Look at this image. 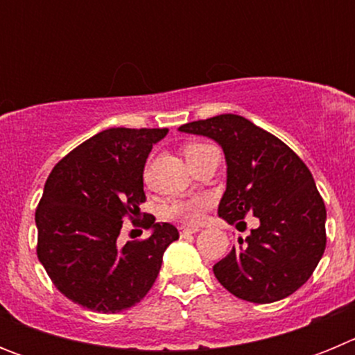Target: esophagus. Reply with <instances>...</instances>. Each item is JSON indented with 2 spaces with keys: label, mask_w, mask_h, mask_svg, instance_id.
<instances>
[{
  "label": "esophagus",
  "mask_w": 355,
  "mask_h": 355,
  "mask_svg": "<svg viewBox=\"0 0 355 355\" xmlns=\"http://www.w3.org/2000/svg\"><path fill=\"white\" fill-rule=\"evenodd\" d=\"M199 231V227H188V225H181L180 234L181 236H188V234H196Z\"/></svg>",
  "instance_id": "1"
}]
</instances>
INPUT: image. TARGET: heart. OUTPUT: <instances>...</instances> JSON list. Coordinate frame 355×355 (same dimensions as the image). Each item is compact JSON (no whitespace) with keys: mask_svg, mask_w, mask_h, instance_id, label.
<instances>
[{"mask_svg":"<svg viewBox=\"0 0 355 355\" xmlns=\"http://www.w3.org/2000/svg\"><path fill=\"white\" fill-rule=\"evenodd\" d=\"M205 144H188L184 146V156L188 158H192L196 153L202 150ZM206 208V200L205 199H190V200H175L172 202L171 206L167 208V216L172 218V220H180L184 222V224H190V225H196L199 224L200 216H202V211Z\"/></svg>","mask_w":355,"mask_h":355,"instance_id":"b5f03b06","label":"heart"}]
</instances>
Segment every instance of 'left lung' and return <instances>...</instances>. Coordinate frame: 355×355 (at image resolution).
<instances>
[{"label": "left lung", "instance_id": "1", "mask_svg": "<svg viewBox=\"0 0 355 355\" xmlns=\"http://www.w3.org/2000/svg\"><path fill=\"white\" fill-rule=\"evenodd\" d=\"M222 147L227 187L218 215L240 227L247 215L259 227L213 266L218 283L234 297L270 304L299 290L324 256L325 205L306 163L277 137L249 119L222 114L180 128Z\"/></svg>", "mask_w": 355, "mask_h": 355}]
</instances>
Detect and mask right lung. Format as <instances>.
<instances>
[{
  "instance_id": "add662e5",
  "label": "right lung",
  "mask_w": 355,
  "mask_h": 355,
  "mask_svg": "<svg viewBox=\"0 0 355 355\" xmlns=\"http://www.w3.org/2000/svg\"><path fill=\"white\" fill-rule=\"evenodd\" d=\"M167 128H110L56 163L35 211L37 256L56 290L97 313L135 306L153 288L163 252L180 231L156 224L146 202L144 167ZM153 228L150 237L119 248L121 220Z\"/></svg>"
}]
</instances>
